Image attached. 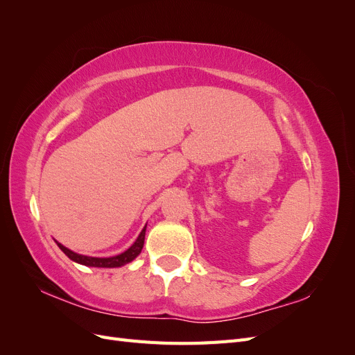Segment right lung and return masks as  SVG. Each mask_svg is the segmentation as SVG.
<instances>
[{"mask_svg": "<svg viewBox=\"0 0 355 355\" xmlns=\"http://www.w3.org/2000/svg\"><path fill=\"white\" fill-rule=\"evenodd\" d=\"M145 231H146V225L145 228L142 230V232L139 234L137 240L128 247V249L120 254L116 256H111V257H92V256H84V254H78L72 250H69L68 247L62 245L60 243L56 241V244L59 245V249L65 253L71 261L85 265V266H96V268H118V266H123L128 262H132L135 257L139 256V253L142 252L144 249V241H145Z\"/></svg>", "mask_w": 355, "mask_h": 355, "instance_id": "1", "label": "right lung"}]
</instances>
